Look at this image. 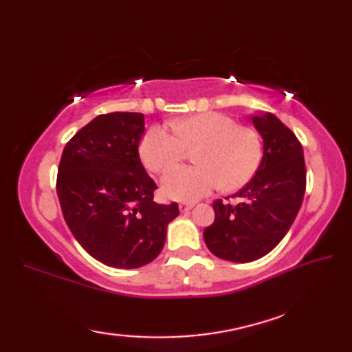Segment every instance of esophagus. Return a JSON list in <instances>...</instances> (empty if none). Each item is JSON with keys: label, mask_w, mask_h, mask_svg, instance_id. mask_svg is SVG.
Listing matches in <instances>:
<instances>
[{"label": "esophagus", "mask_w": 352, "mask_h": 352, "mask_svg": "<svg viewBox=\"0 0 352 352\" xmlns=\"http://www.w3.org/2000/svg\"><path fill=\"white\" fill-rule=\"evenodd\" d=\"M193 203H189V201H183V203H180V210L183 212V213H186V212H189L190 208H193Z\"/></svg>", "instance_id": "34e87169"}]
</instances>
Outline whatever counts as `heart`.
Instances as JSON below:
<instances>
[{
	"mask_svg": "<svg viewBox=\"0 0 352 352\" xmlns=\"http://www.w3.org/2000/svg\"><path fill=\"white\" fill-rule=\"evenodd\" d=\"M166 126H149L140 140V157L145 166L164 174L193 151L198 164L170 170L163 178L164 195L193 201L222 186L236 190L248 184L261 163L263 148L256 130L237 125L233 118L216 111L201 113Z\"/></svg>",
	"mask_w": 352,
	"mask_h": 352,
	"instance_id": "b5f03b06",
	"label": "heart"
}]
</instances>
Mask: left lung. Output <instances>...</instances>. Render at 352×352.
I'll return each mask as SVG.
<instances>
[{"label": "left lung", "mask_w": 352, "mask_h": 352, "mask_svg": "<svg viewBox=\"0 0 352 352\" xmlns=\"http://www.w3.org/2000/svg\"><path fill=\"white\" fill-rule=\"evenodd\" d=\"M263 138V159L252 180L231 198L214 199V222L204 230L207 248L216 257L237 263L271 252L286 236L305 193L302 145L295 133L272 113L252 116Z\"/></svg>", "instance_id": "8db88e82"}]
</instances>
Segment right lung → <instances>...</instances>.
<instances>
[{
	"instance_id": "right-lung-1",
	"label": "right lung",
	"mask_w": 352,
	"mask_h": 352,
	"mask_svg": "<svg viewBox=\"0 0 352 352\" xmlns=\"http://www.w3.org/2000/svg\"><path fill=\"white\" fill-rule=\"evenodd\" d=\"M144 115L96 116L66 144L57 172L63 218L77 242L101 263L133 269L163 250L178 204L153 201L157 184L139 157Z\"/></svg>"
}]
</instances>
